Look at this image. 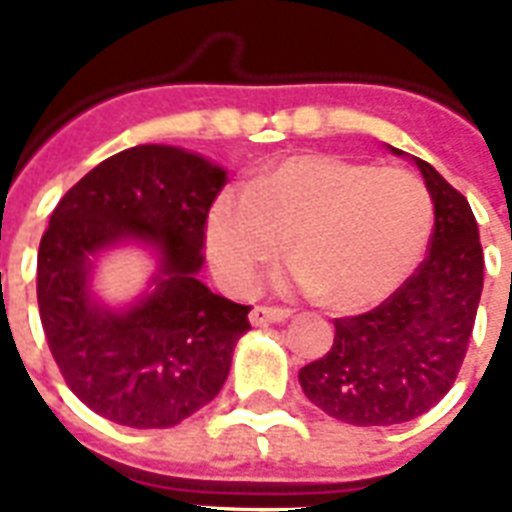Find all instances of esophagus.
I'll return each mask as SVG.
<instances>
[{"instance_id": "esophagus-1", "label": "esophagus", "mask_w": 512, "mask_h": 512, "mask_svg": "<svg viewBox=\"0 0 512 512\" xmlns=\"http://www.w3.org/2000/svg\"><path fill=\"white\" fill-rule=\"evenodd\" d=\"M292 313L287 308H273V305H255L252 313H249V321L255 327H263V324H279V321H287Z\"/></svg>"}]
</instances>
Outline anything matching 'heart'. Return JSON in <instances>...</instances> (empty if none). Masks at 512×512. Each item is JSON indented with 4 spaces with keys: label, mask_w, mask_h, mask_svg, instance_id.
Here are the masks:
<instances>
[{
    "label": "heart",
    "mask_w": 512,
    "mask_h": 512,
    "mask_svg": "<svg viewBox=\"0 0 512 512\" xmlns=\"http://www.w3.org/2000/svg\"><path fill=\"white\" fill-rule=\"evenodd\" d=\"M433 201L406 170H374L342 156H292L220 193L207 217V252L225 284L255 287L287 249V284L337 313L388 300L428 247Z\"/></svg>",
    "instance_id": "1"
}]
</instances>
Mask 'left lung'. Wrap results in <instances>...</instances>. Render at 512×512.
I'll use <instances>...</instances> for the list:
<instances>
[{
    "mask_svg": "<svg viewBox=\"0 0 512 512\" xmlns=\"http://www.w3.org/2000/svg\"><path fill=\"white\" fill-rule=\"evenodd\" d=\"M414 164L436 209L428 257L385 303L335 319L327 356L300 369L305 396L348 425H398L433 409L457 380L476 324L484 249L473 209L428 162Z\"/></svg>",
    "mask_w": 512,
    "mask_h": 512,
    "instance_id": "obj_1",
    "label": "left lung"
}]
</instances>
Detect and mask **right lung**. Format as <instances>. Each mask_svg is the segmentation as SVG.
Masks as SVG:
<instances>
[{
  "label": "right lung",
  "mask_w": 512,
  "mask_h": 512,
  "mask_svg": "<svg viewBox=\"0 0 512 512\" xmlns=\"http://www.w3.org/2000/svg\"><path fill=\"white\" fill-rule=\"evenodd\" d=\"M225 170L175 146H135L58 201L36 257L44 337L63 380L92 412L127 428H172L220 393L252 305L196 276ZM122 240L160 252L155 292L111 312L89 292L94 257Z\"/></svg>",
  "instance_id": "obj_1"
}]
</instances>
